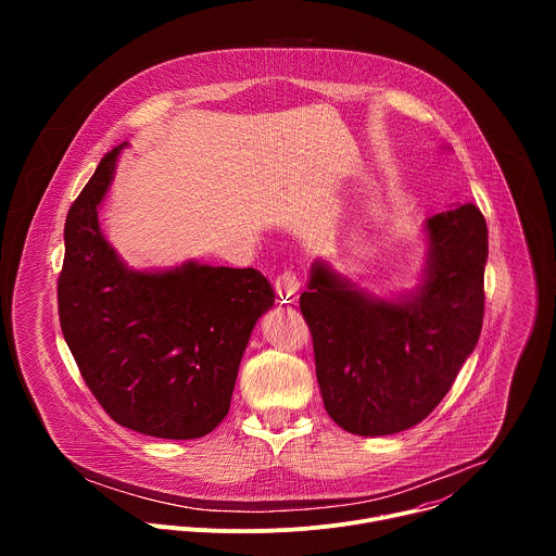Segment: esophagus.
I'll return each instance as SVG.
<instances>
[{"instance_id":"obj_1","label":"esophagus","mask_w":556,"mask_h":556,"mask_svg":"<svg viewBox=\"0 0 556 556\" xmlns=\"http://www.w3.org/2000/svg\"><path fill=\"white\" fill-rule=\"evenodd\" d=\"M299 288H301V283H299V279H296L294 273L288 270V273H281V275L277 277V292H279L286 301H294Z\"/></svg>"}]
</instances>
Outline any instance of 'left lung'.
Listing matches in <instances>:
<instances>
[{"instance_id": "obj_1", "label": "left lung", "mask_w": 556, "mask_h": 556, "mask_svg": "<svg viewBox=\"0 0 556 556\" xmlns=\"http://www.w3.org/2000/svg\"><path fill=\"white\" fill-rule=\"evenodd\" d=\"M422 286L378 299L316 262L299 299L328 416L356 435L422 422L446 395L484 321L486 219L462 204L427 219Z\"/></svg>"}]
</instances>
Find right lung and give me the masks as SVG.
I'll list each match as a JSON object with an SVG mask.
<instances>
[{"label":"right lung","instance_id":"right-lung-1","mask_svg":"<svg viewBox=\"0 0 556 556\" xmlns=\"http://www.w3.org/2000/svg\"><path fill=\"white\" fill-rule=\"evenodd\" d=\"M123 147L103 155L67 211L61 332L114 422L153 438H202L226 418L251 332L275 294L255 268L129 270L99 226Z\"/></svg>","mask_w":556,"mask_h":556}]
</instances>
